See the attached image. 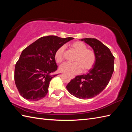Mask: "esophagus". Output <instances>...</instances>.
<instances>
[{
    "mask_svg": "<svg viewBox=\"0 0 132 132\" xmlns=\"http://www.w3.org/2000/svg\"><path fill=\"white\" fill-rule=\"evenodd\" d=\"M71 77V78H72V79H73V78H75L74 76H71V77Z\"/></svg>",
    "mask_w": 132,
    "mask_h": 132,
    "instance_id": "esophagus-1",
    "label": "esophagus"
}]
</instances>
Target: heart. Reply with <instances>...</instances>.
I'll return each mask as SVG.
<instances>
[{
  "instance_id": "1",
  "label": "heart",
  "mask_w": 132,
  "mask_h": 132,
  "mask_svg": "<svg viewBox=\"0 0 132 132\" xmlns=\"http://www.w3.org/2000/svg\"><path fill=\"white\" fill-rule=\"evenodd\" d=\"M70 47L76 54L74 63H65L60 67V71L65 73L74 75L79 73L82 69L84 72L89 71L93 67L95 62V54L92 50L87 48V46L80 41L71 43ZM65 46L59 48L55 54L56 62L60 63L64 60Z\"/></svg>"
}]
</instances>
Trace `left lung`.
Here are the masks:
<instances>
[{
	"label": "left lung",
	"instance_id": "left-lung-1",
	"mask_svg": "<svg viewBox=\"0 0 132 132\" xmlns=\"http://www.w3.org/2000/svg\"><path fill=\"white\" fill-rule=\"evenodd\" d=\"M92 47L95 54V62L86 75L77 76L66 87L70 94L81 99L98 95L109 83L114 71L115 57L110 50L95 38H83Z\"/></svg>",
	"mask_w": 132,
	"mask_h": 132
}]
</instances>
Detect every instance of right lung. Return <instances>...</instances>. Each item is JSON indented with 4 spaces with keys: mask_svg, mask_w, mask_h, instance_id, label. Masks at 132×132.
<instances>
[{
    "mask_svg": "<svg viewBox=\"0 0 132 132\" xmlns=\"http://www.w3.org/2000/svg\"><path fill=\"white\" fill-rule=\"evenodd\" d=\"M73 39L55 36L40 38L22 51L14 68V81L20 94L30 101L45 97L50 82L57 75L55 59L57 50Z\"/></svg>",
    "mask_w": 132,
    "mask_h": 132,
    "instance_id": "right-lung-1",
    "label": "right lung"
}]
</instances>
